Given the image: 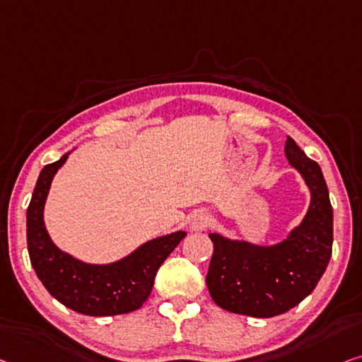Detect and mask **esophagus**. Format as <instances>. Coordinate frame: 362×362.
<instances>
[{
    "mask_svg": "<svg viewBox=\"0 0 362 362\" xmlns=\"http://www.w3.org/2000/svg\"><path fill=\"white\" fill-rule=\"evenodd\" d=\"M209 214L204 213V211H199L192 218V223H190V228L193 230H204L209 226Z\"/></svg>",
    "mask_w": 362,
    "mask_h": 362,
    "instance_id": "34e87169",
    "label": "esophagus"
}]
</instances>
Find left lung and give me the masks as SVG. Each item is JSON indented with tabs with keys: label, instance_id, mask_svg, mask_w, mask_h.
I'll use <instances>...</instances> for the list:
<instances>
[{
	"label": "left lung",
	"instance_id": "left-lung-1",
	"mask_svg": "<svg viewBox=\"0 0 362 362\" xmlns=\"http://www.w3.org/2000/svg\"><path fill=\"white\" fill-rule=\"evenodd\" d=\"M284 153L310 190L309 211L299 228L269 247L209 234L214 252L208 291L221 309L234 314L258 319L284 314L315 289L330 262L333 209L320 165L289 136Z\"/></svg>",
	"mask_w": 362,
	"mask_h": 362
}]
</instances>
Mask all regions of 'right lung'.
Masks as SVG:
<instances>
[{"label":"right lung","instance_id":"add662e5","mask_svg":"<svg viewBox=\"0 0 362 362\" xmlns=\"http://www.w3.org/2000/svg\"><path fill=\"white\" fill-rule=\"evenodd\" d=\"M43 167L27 208V250L37 276L58 302L83 315L107 317L138 310L148 300L159 267L187 233L158 237L109 265H90L62 252L43 223V206L57 170L68 159Z\"/></svg>","mask_w":362,"mask_h":362}]
</instances>
